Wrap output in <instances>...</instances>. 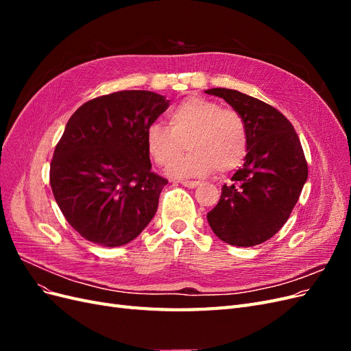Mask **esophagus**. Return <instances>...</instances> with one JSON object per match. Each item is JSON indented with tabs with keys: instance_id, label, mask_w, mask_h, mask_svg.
<instances>
[{
	"instance_id": "34e87169",
	"label": "esophagus",
	"mask_w": 351,
	"mask_h": 351,
	"mask_svg": "<svg viewBox=\"0 0 351 351\" xmlns=\"http://www.w3.org/2000/svg\"><path fill=\"white\" fill-rule=\"evenodd\" d=\"M180 183H182L184 187H189V189H195L200 184V182H190V180H182Z\"/></svg>"
}]
</instances>
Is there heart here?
<instances>
[{
	"label": "heart",
	"instance_id": "obj_1",
	"mask_svg": "<svg viewBox=\"0 0 351 351\" xmlns=\"http://www.w3.org/2000/svg\"><path fill=\"white\" fill-rule=\"evenodd\" d=\"M168 124L154 123L146 129V149L154 161L167 165L182 152L189 154L175 159L167 173L173 177H202L228 173L246 158L249 130L244 117L234 108H222L215 101L187 98L168 114Z\"/></svg>",
	"mask_w": 351,
	"mask_h": 351
}]
</instances>
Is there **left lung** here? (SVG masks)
<instances>
[{"label": "left lung", "mask_w": 351, "mask_h": 351, "mask_svg": "<svg viewBox=\"0 0 351 351\" xmlns=\"http://www.w3.org/2000/svg\"><path fill=\"white\" fill-rule=\"evenodd\" d=\"M228 102L247 123L244 164L221 189L208 222L222 241L250 247L269 240L289 219L307 180V162L293 124L271 105L239 90H205Z\"/></svg>", "instance_id": "8db88e82"}]
</instances>
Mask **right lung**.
Masks as SVG:
<instances>
[{"mask_svg": "<svg viewBox=\"0 0 351 351\" xmlns=\"http://www.w3.org/2000/svg\"><path fill=\"white\" fill-rule=\"evenodd\" d=\"M169 107L149 90L84 102L56 146L49 183L69 224L105 247L123 246L149 224L168 180L151 171L146 129Z\"/></svg>", "mask_w": 351, "mask_h": 351, "instance_id": "obj_1", "label": "right lung"}]
</instances>
